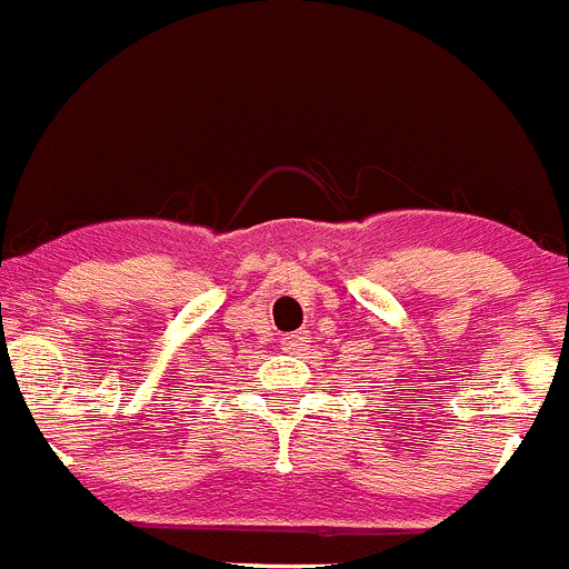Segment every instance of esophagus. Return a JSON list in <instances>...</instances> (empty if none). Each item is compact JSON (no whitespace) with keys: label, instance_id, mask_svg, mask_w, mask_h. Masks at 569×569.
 Returning <instances> with one entry per match:
<instances>
[{"label":"esophagus","instance_id":"esophagus-1","mask_svg":"<svg viewBox=\"0 0 569 569\" xmlns=\"http://www.w3.org/2000/svg\"><path fill=\"white\" fill-rule=\"evenodd\" d=\"M305 331H296V333H284V339H281V345H284V348H299V345L305 342Z\"/></svg>","mask_w":569,"mask_h":569}]
</instances>
